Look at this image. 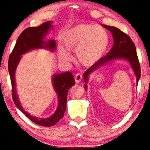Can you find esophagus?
Returning a JSON list of instances; mask_svg holds the SVG:
<instances>
[{
    "instance_id": "esophagus-1",
    "label": "esophagus",
    "mask_w": 150,
    "mask_h": 150,
    "mask_svg": "<svg viewBox=\"0 0 150 150\" xmlns=\"http://www.w3.org/2000/svg\"><path fill=\"white\" fill-rule=\"evenodd\" d=\"M82 79V76L80 73H77L75 76V80L76 83H79Z\"/></svg>"
}]
</instances>
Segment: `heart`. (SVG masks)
<instances>
[{
  "mask_svg": "<svg viewBox=\"0 0 150 150\" xmlns=\"http://www.w3.org/2000/svg\"><path fill=\"white\" fill-rule=\"evenodd\" d=\"M64 45L71 51L77 52V58L81 64L90 66L100 60L109 43L108 34L96 25L79 24L71 28L65 36ZM61 58L70 60L71 56L62 46L58 49Z\"/></svg>",
  "mask_w": 150,
  "mask_h": 150,
  "instance_id": "obj_1",
  "label": "heart"
}]
</instances>
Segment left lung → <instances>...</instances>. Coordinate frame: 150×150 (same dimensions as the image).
<instances>
[{
	"label": "left lung",
	"instance_id": "8db88e82",
	"mask_svg": "<svg viewBox=\"0 0 150 150\" xmlns=\"http://www.w3.org/2000/svg\"><path fill=\"white\" fill-rule=\"evenodd\" d=\"M102 26L112 33L114 44L106 56L101 58L84 73L83 79L85 82V84H84L85 90H87L86 83L88 81L89 75L92 72L96 71L97 69L107 63L117 60H124L129 62L137 77V84H138L139 80L141 77L140 64H139L137 54L135 45L132 39L126 34L122 32L116 27L103 24Z\"/></svg>",
	"mask_w": 150,
	"mask_h": 150
}]
</instances>
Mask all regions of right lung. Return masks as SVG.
I'll return each instance as SVG.
<instances>
[{"instance_id": "right-lung-1", "label": "right lung", "mask_w": 150, "mask_h": 150, "mask_svg": "<svg viewBox=\"0 0 150 150\" xmlns=\"http://www.w3.org/2000/svg\"><path fill=\"white\" fill-rule=\"evenodd\" d=\"M52 22H45L37 27H30L23 31L19 36L16 45L10 54L8 69L12 85V98L18 108L34 123L42 126H52L64 116L67 108L68 91L75 84L74 77L71 72H64L52 76V85L58 96V105L55 112L47 118H41L30 115L23 108L19 100L15 79L16 71L23 54L36 49H47L54 52L56 48L54 39L45 40L46 36L53 28Z\"/></svg>"}]
</instances>
